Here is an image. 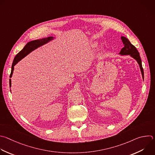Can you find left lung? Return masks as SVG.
Instances as JSON below:
<instances>
[{"label": "left lung", "mask_w": 155, "mask_h": 155, "mask_svg": "<svg viewBox=\"0 0 155 155\" xmlns=\"http://www.w3.org/2000/svg\"><path fill=\"white\" fill-rule=\"evenodd\" d=\"M121 40L123 42L124 47L121 49L119 54L122 55H130L131 57H132L133 58H134L137 61L138 64H139V67H140V69L141 71L143 79V70L142 68V61H141V59H140L138 50L135 47V46H134L127 38L122 36Z\"/></svg>", "instance_id": "1"}]
</instances>
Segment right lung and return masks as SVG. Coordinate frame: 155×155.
<instances>
[{"mask_svg": "<svg viewBox=\"0 0 155 155\" xmlns=\"http://www.w3.org/2000/svg\"><path fill=\"white\" fill-rule=\"evenodd\" d=\"M53 39V37H48L46 38H42L41 39H36L35 41H31L29 42H28L25 47L23 48L22 50H21L16 55V57L14 58L12 66V71L10 75V78L12 77L13 70H14V66L21 59L24 58L26 55H27L28 54H30L31 51L34 50L35 49L37 48L38 47L44 45V44L48 42L50 40ZM12 83H11V79H10V87H11Z\"/></svg>", "mask_w": 155, "mask_h": 155, "instance_id": "obj_1", "label": "right lung"}]
</instances>
